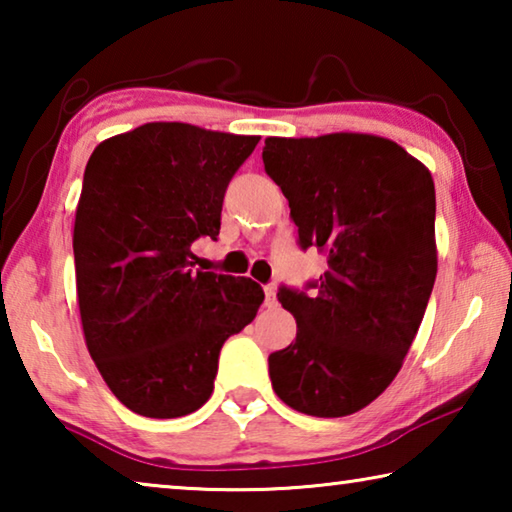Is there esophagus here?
<instances>
[{
  "instance_id": "esophagus-1",
  "label": "esophagus",
  "mask_w": 512,
  "mask_h": 512,
  "mask_svg": "<svg viewBox=\"0 0 512 512\" xmlns=\"http://www.w3.org/2000/svg\"><path fill=\"white\" fill-rule=\"evenodd\" d=\"M264 305L266 307H275L277 305V298H275V287H273V284H266V287H264Z\"/></svg>"
}]
</instances>
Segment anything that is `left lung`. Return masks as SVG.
<instances>
[{"instance_id": "obj_1", "label": "left lung", "mask_w": 512, "mask_h": 512, "mask_svg": "<svg viewBox=\"0 0 512 512\" xmlns=\"http://www.w3.org/2000/svg\"><path fill=\"white\" fill-rule=\"evenodd\" d=\"M264 169L282 189L302 250L327 257L305 291L277 300L296 341L268 357L273 391L316 418H343L386 391L418 334L438 271L429 169L386 137H266Z\"/></svg>"}]
</instances>
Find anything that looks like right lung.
<instances>
[{
	"instance_id": "right-lung-1",
	"label": "right lung",
	"mask_w": 512,
	"mask_h": 512,
	"mask_svg": "<svg viewBox=\"0 0 512 512\" xmlns=\"http://www.w3.org/2000/svg\"><path fill=\"white\" fill-rule=\"evenodd\" d=\"M257 135L153 121L101 142L74 221L76 293L92 361L144 418L210 400L219 352L257 316L250 277L196 271L192 244L219 237L228 183Z\"/></svg>"
}]
</instances>
